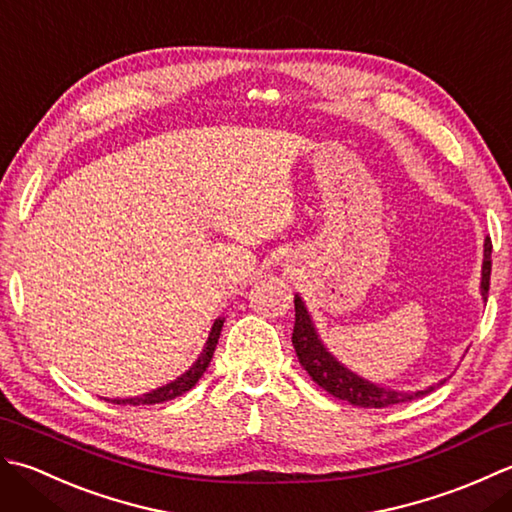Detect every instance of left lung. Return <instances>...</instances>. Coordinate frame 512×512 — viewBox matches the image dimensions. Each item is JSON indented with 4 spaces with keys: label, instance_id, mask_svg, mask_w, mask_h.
I'll list each match as a JSON object with an SVG mask.
<instances>
[{
    "label": "left lung",
    "instance_id": "1",
    "mask_svg": "<svg viewBox=\"0 0 512 512\" xmlns=\"http://www.w3.org/2000/svg\"><path fill=\"white\" fill-rule=\"evenodd\" d=\"M490 254H493V245H490V238L484 241V263H482V298H488V285H490ZM296 305V325L294 333H291V342H294L296 356L302 367L311 375L320 389L331 393L333 398L349 402L353 406H362V409H382V406H393L402 402H411L415 398H422V395L435 391L440 384L446 380H440L431 384L426 389L417 391H398L382 387V384H375L362 375L353 373L349 367L333 356V353L325 347V342L320 340L318 329L311 320V314L307 311L305 300L298 294L294 298Z\"/></svg>",
    "mask_w": 512,
    "mask_h": 512
}]
</instances>
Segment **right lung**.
<instances>
[{"instance_id": "right-lung-1", "label": "right lung", "mask_w": 512, "mask_h": 512, "mask_svg": "<svg viewBox=\"0 0 512 512\" xmlns=\"http://www.w3.org/2000/svg\"><path fill=\"white\" fill-rule=\"evenodd\" d=\"M223 322L225 318H216L214 325H212V331L210 336H207V342L205 347L201 351V356H198V360L192 364L190 369H187L183 375H179V378L163 384V387L154 389L150 393H143V395H137V398H125V400H110L114 404H132V406H139V404H161V402H168V400H174L179 398V395L190 391L194 384L201 380V375L205 373V369L210 367L212 362V356H214V349L218 344V338H221V329H223Z\"/></svg>"}]
</instances>
